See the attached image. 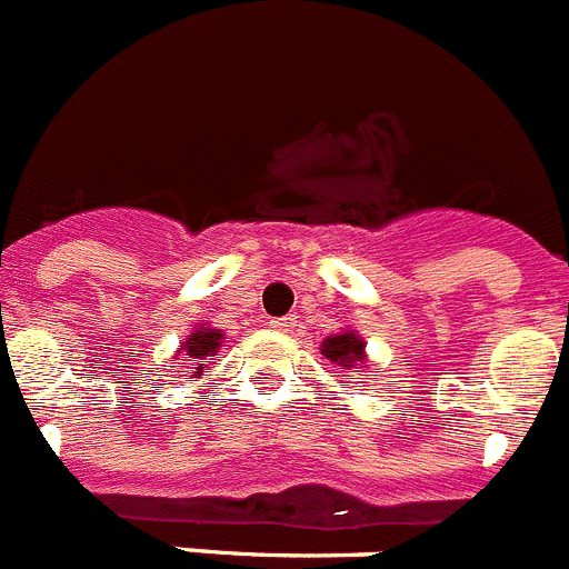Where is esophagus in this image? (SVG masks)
Masks as SVG:
<instances>
[{"instance_id": "esophagus-1", "label": "esophagus", "mask_w": 569, "mask_h": 569, "mask_svg": "<svg viewBox=\"0 0 569 569\" xmlns=\"http://www.w3.org/2000/svg\"><path fill=\"white\" fill-rule=\"evenodd\" d=\"M268 327L276 329V332H290V327H293V318H270Z\"/></svg>"}]
</instances>
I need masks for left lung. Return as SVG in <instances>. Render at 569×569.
I'll list each match as a JSON object with an SVG mask.
<instances>
[{
    "label": "left lung",
    "mask_w": 569,
    "mask_h": 569,
    "mask_svg": "<svg viewBox=\"0 0 569 569\" xmlns=\"http://www.w3.org/2000/svg\"><path fill=\"white\" fill-rule=\"evenodd\" d=\"M321 355L327 357V360L338 362V366L351 369V366H362V362H366V343H362V338L355 329H346V332L329 335V338L323 340ZM362 369H366V366H362Z\"/></svg>",
    "instance_id": "1"
}]
</instances>
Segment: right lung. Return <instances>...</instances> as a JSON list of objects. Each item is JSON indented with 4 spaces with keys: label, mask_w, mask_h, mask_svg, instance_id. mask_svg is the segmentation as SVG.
<instances>
[{
    "label": "right lung",
    "mask_w": 569,
    "mask_h": 569,
    "mask_svg": "<svg viewBox=\"0 0 569 569\" xmlns=\"http://www.w3.org/2000/svg\"><path fill=\"white\" fill-rule=\"evenodd\" d=\"M220 340H223V332H220V329H209V327H194L192 332L183 338L181 349L187 351V366L192 369L189 371V377H192V380L209 369V360L218 355Z\"/></svg>",
    "instance_id": "right-lung-1"
}]
</instances>
